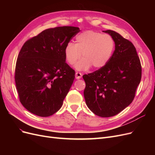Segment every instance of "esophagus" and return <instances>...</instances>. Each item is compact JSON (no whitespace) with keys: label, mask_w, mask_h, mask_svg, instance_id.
<instances>
[{"label":"esophagus","mask_w":155,"mask_h":155,"mask_svg":"<svg viewBox=\"0 0 155 155\" xmlns=\"http://www.w3.org/2000/svg\"><path fill=\"white\" fill-rule=\"evenodd\" d=\"M75 76H76V79H80L82 77V74L80 72H76V75H75Z\"/></svg>","instance_id":"esophagus-1"}]
</instances>
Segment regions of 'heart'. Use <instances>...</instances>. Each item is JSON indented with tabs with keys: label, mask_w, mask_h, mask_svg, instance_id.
<instances>
[{
	"label": "heart",
	"mask_w": 155,
	"mask_h": 155,
	"mask_svg": "<svg viewBox=\"0 0 155 155\" xmlns=\"http://www.w3.org/2000/svg\"><path fill=\"white\" fill-rule=\"evenodd\" d=\"M115 48V42L109 34L88 30L77 35L76 43H68L64 48V56L69 64L78 70H85L91 67L101 68L109 61Z\"/></svg>",
	"instance_id": "1"
}]
</instances>
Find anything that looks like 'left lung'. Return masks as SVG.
I'll use <instances>...</instances> for the list:
<instances>
[{"label": "left lung", "instance_id": "left-lung-1", "mask_svg": "<svg viewBox=\"0 0 155 155\" xmlns=\"http://www.w3.org/2000/svg\"><path fill=\"white\" fill-rule=\"evenodd\" d=\"M112 37L115 50L101 68L85 74L84 97L88 109L103 118L118 114L134 100L141 81L142 67L134 46L118 33L103 31Z\"/></svg>", "mask_w": 155, "mask_h": 155}]
</instances>
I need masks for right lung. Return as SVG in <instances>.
I'll list each match as a JSON object with an SVG mask.
<instances>
[{"instance_id": "1", "label": "right lung", "mask_w": 155, "mask_h": 155, "mask_svg": "<svg viewBox=\"0 0 155 155\" xmlns=\"http://www.w3.org/2000/svg\"><path fill=\"white\" fill-rule=\"evenodd\" d=\"M79 31L74 26L46 29L23 45L15 80L21 103L32 114L48 117L62 107L75 78L64 48Z\"/></svg>"}]
</instances>
